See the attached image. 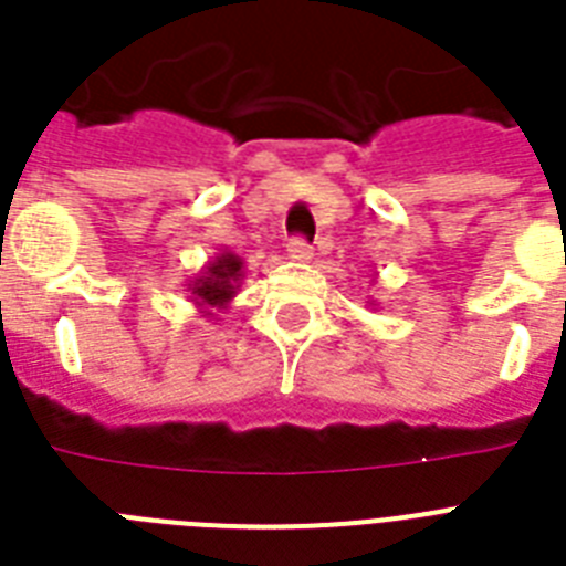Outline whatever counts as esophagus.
<instances>
[{
	"mask_svg": "<svg viewBox=\"0 0 566 566\" xmlns=\"http://www.w3.org/2000/svg\"><path fill=\"white\" fill-rule=\"evenodd\" d=\"M311 255H314V249H311L302 238H293L291 243H287V258H291V261H308Z\"/></svg>",
	"mask_w": 566,
	"mask_h": 566,
	"instance_id": "1",
	"label": "esophagus"
}]
</instances>
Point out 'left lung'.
Instances as JSON below:
<instances>
[{"label": "left lung", "mask_w": 566, "mask_h": 566, "mask_svg": "<svg viewBox=\"0 0 566 566\" xmlns=\"http://www.w3.org/2000/svg\"><path fill=\"white\" fill-rule=\"evenodd\" d=\"M370 305H376V300H370Z\"/></svg>", "instance_id": "8db88e82"}]
</instances>
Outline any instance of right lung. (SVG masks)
I'll return each mask as SVG.
<instances>
[{"instance_id":"right-lung-1","label":"right lung","mask_w":566,"mask_h":566,"mask_svg":"<svg viewBox=\"0 0 566 566\" xmlns=\"http://www.w3.org/2000/svg\"><path fill=\"white\" fill-rule=\"evenodd\" d=\"M240 284H243V258L234 255L231 249H220L193 279H188L185 287L199 314L213 319L217 311L229 308Z\"/></svg>"}]
</instances>
